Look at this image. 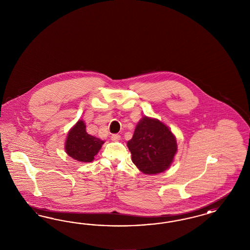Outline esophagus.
Here are the masks:
<instances>
[{
    "label": "esophagus",
    "mask_w": 250,
    "mask_h": 250,
    "mask_svg": "<svg viewBox=\"0 0 250 250\" xmlns=\"http://www.w3.org/2000/svg\"><path fill=\"white\" fill-rule=\"evenodd\" d=\"M111 138H112V140L113 141H118V140H120V136L119 135H113V136H111Z\"/></svg>",
    "instance_id": "esophagus-1"
}]
</instances>
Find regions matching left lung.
<instances>
[{
  "instance_id": "left-lung-1",
  "label": "left lung",
  "mask_w": 250,
  "mask_h": 250,
  "mask_svg": "<svg viewBox=\"0 0 250 250\" xmlns=\"http://www.w3.org/2000/svg\"><path fill=\"white\" fill-rule=\"evenodd\" d=\"M132 161L144 174H158L171 165L177 152L176 137L162 122L144 116L127 142Z\"/></svg>"
}]
</instances>
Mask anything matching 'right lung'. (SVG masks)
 <instances>
[{
	"mask_svg": "<svg viewBox=\"0 0 250 250\" xmlns=\"http://www.w3.org/2000/svg\"><path fill=\"white\" fill-rule=\"evenodd\" d=\"M104 141L91 136L86 132V125L79 120L68 131L65 150L70 158L79 162H91L97 155Z\"/></svg>",
	"mask_w": 250,
	"mask_h": 250,
	"instance_id": "right-lung-1",
	"label": "right lung"
}]
</instances>
